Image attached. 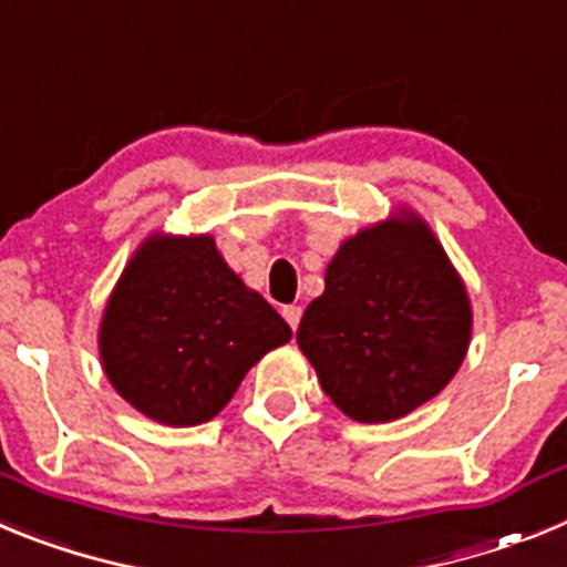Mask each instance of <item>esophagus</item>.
I'll return each mask as SVG.
<instances>
[{
    "label": "esophagus",
    "instance_id": "34e87169",
    "mask_svg": "<svg viewBox=\"0 0 567 567\" xmlns=\"http://www.w3.org/2000/svg\"><path fill=\"white\" fill-rule=\"evenodd\" d=\"M300 315H303V309H300V307H284V318H287V323L292 329H298Z\"/></svg>",
    "mask_w": 567,
    "mask_h": 567
}]
</instances>
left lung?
I'll list each match as a JSON object with an SVG mask.
<instances>
[{"label":"left lung","mask_w":567,"mask_h":567,"mask_svg":"<svg viewBox=\"0 0 567 567\" xmlns=\"http://www.w3.org/2000/svg\"><path fill=\"white\" fill-rule=\"evenodd\" d=\"M471 300L432 227L403 207L346 238L298 346L346 417L389 423L443 392L471 343Z\"/></svg>","instance_id":"1"}]
</instances>
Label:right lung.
Returning <instances> with one entry per match:
<instances>
[{
    "mask_svg": "<svg viewBox=\"0 0 567 567\" xmlns=\"http://www.w3.org/2000/svg\"><path fill=\"white\" fill-rule=\"evenodd\" d=\"M292 329L229 269L213 235L153 233L127 260L99 327L110 385L162 425L221 412Z\"/></svg>",
    "mask_w": 567,
    "mask_h": 567,
    "instance_id": "right-lung-1",
    "label": "right lung"
}]
</instances>
